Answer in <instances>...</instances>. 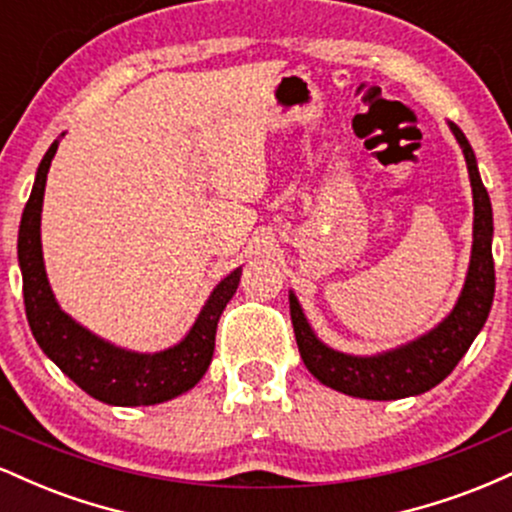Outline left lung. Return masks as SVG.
Returning a JSON list of instances; mask_svg holds the SVG:
<instances>
[{
  "label": "left lung",
  "instance_id": "1",
  "mask_svg": "<svg viewBox=\"0 0 512 512\" xmlns=\"http://www.w3.org/2000/svg\"><path fill=\"white\" fill-rule=\"evenodd\" d=\"M448 125L450 132L455 134L457 144H460L464 161H467L474 199L472 255H469V269L455 308L433 330L411 339L407 344L387 349L383 354L354 356L332 349V346L322 342L310 327L296 293L289 291L293 332H296V344L305 368L322 385L344 392L349 397L390 402V399L424 395L431 387L443 383L455 370L491 313L493 291H496V272H493L491 252V199L484 182H481L477 156H474L467 137L455 122H448Z\"/></svg>",
  "mask_w": 512,
  "mask_h": 512
}]
</instances>
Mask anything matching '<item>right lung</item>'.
<instances>
[{"label": "right lung", "instance_id": "1", "mask_svg": "<svg viewBox=\"0 0 512 512\" xmlns=\"http://www.w3.org/2000/svg\"><path fill=\"white\" fill-rule=\"evenodd\" d=\"M64 137V134H62ZM60 137V139H62ZM60 139H55L40 161L31 197L19 226V267L23 276V303L31 332L45 356L74 380L86 395L113 407H149L185 395L207 373L214 356L216 325L240 284V272L223 276L207 303L199 310L195 325L180 339L154 354L125 349L98 337L67 315L57 303L45 272L40 216H43L45 182Z\"/></svg>", "mask_w": 512, "mask_h": 512}]
</instances>
